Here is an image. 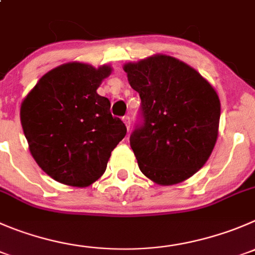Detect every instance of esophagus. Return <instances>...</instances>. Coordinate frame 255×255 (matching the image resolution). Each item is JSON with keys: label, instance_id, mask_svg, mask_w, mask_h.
<instances>
[{"label": "esophagus", "instance_id": "obj_1", "mask_svg": "<svg viewBox=\"0 0 255 255\" xmlns=\"http://www.w3.org/2000/svg\"><path fill=\"white\" fill-rule=\"evenodd\" d=\"M123 121H124V124L126 125V128H128V130H130V126H131V120H130V116H128V115L124 116Z\"/></svg>", "mask_w": 255, "mask_h": 255}]
</instances>
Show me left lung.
Returning <instances> with one entry per match:
<instances>
[{"mask_svg":"<svg viewBox=\"0 0 255 255\" xmlns=\"http://www.w3.org/2000/svg\"><path fill=\"white\" fill-rule=\"evenodd\" d=\"M141 99L130 146L144 175L160 185L190 178L218 137L220 101L212 85L184 62L156 55L124 66Z\"/></svg>","mask_w":255,"mask_h":255,"instance_id":"8db88e82","label":"left lung"}]
</instances>
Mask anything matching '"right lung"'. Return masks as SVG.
<instances>
[{
	"instance_id": "obj_1",
	"label": "right lung",
	"mask_w": 255,
	"mask_h": 255,
	"mask_svg": "<svg viewBox=\"0 0 255 255\" xmlns=\"http://www.w3.org/2000/svg\"><path fill=\"white\" fill-rule=\"evenodd\" d=\"M110 72L109 66L61 65L43 75L21 105L31 154L59 183L93 184L125 137V124L111 115L109 99L96 93Z\"/></svg>"
}]
</instances>
